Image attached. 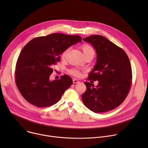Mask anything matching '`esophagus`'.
<instances>
[{
	"label": "esophagus",
	"instance_id": "34e87169",
	"mask_svg": "<svg viewBox=\"0 0 148 148\" xmlns=\"http://www.w3.org/2000/svg\"><path fill=\"white\" fill-rule=\"evenodd\" d=\"M73 83H74V84H77V83H78V82H79L78 79H75V78H74V79H73Z\"/></svg>",
	"mask_w": 148,
	"mask_h": 148
}]
</instances>
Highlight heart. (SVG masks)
<instances>
[{"label": "heart", "instance_id": "1", "mask_svg": "<svg viewBox=\"0 0 148 148\" xmlns=\"http://www.w3.org/2000/svg\"><path fill=\"white\" fill-rule=\"evenodd\" d=\"M81 48L83 51V53H84V56H86L87 55H89V54H92V55H94L95 54V51L94 50V49L92 48V46H91L90 45H88V44H83L81 45ZM69 50V49H66L65 51H64V52L62 53V58H65L68 51ZM69 73L70 74H71V75H74V76H75V77H78L80 75V73L79 71L76 69H71L69 70Z\"/></svg>", "mask_w": 148, "mask_h": 148}]
</instances>
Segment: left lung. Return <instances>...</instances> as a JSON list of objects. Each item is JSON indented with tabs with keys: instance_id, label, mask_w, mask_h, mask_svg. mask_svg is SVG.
<instances>
[{
	"instance_id": "1",
	"label": "left lung",
	"mask_w": 148,
	"mask_h": 148,
	"mask_svg": "<svg viewBox=\"0 0 148 148\" xmlns=\"http://www.w3.org/2000/svg\"><path fill=\"white\" fill-rule=\"evenodd\" d=\"M84 41L91 43L97 54V63L87 79L98 80L99 84L95 87L90 82H84L87 90L82 95V102L96 113L114 110L123 102L131 86L132 73L128 56L102 36L91 35Z\"/></svg>"
}]
</instances>
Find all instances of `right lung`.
Returning <instances> with one entry per match:
<instances>
[{
    "label": "right lung",
    "instance_id": "1",
    "mask_svg": "<svg viewBox=\"0 0 148 148\" xmlns=\"http://www.w3.org/2000/svg\"><path fill=\"white\" fill-rule=\"evenodd\" d=\"M78 35L53 33L31 40L17 58L15 81L21 95L37 107L56 103L72 85L71 78L65 74L50 81L53 67L60 61V55L72 45L81 41Z\"/></svg>",
    "mask_w": 148,
    "mask_h": 148
}]
</instances>
